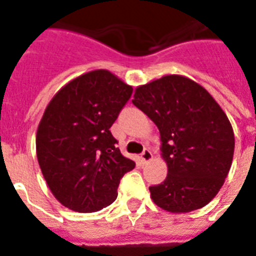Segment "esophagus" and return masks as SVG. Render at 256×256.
Wrapping results in <instances>:
<instances>
[{"label":"esophagus","mask_w":256,"mask_h":256,"mask_svg":"<svg viewBox=\"0 0 256 256\" xmlns=\"http://www.w3.org/2000/svg\"><path fill=\"white\" fill-rule=\"evenodd\" d=\"M152 152L148 150V148H144L140 156V160L142 164H148V160H152Z\"/></svg>","instance_id":"esophagus-1"}]
</instances>
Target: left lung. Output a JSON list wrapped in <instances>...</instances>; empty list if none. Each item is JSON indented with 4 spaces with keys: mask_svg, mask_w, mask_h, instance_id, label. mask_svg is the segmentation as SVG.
I'll return each instance as SVG.
<instances>
[{
    "mask_svg": "<svg viewBox=\"0 0 256 256\" xmlns=\"http://www.w3.org/2000/svg\"><path fill=\"white\" fill-rule=\"evenodd\" d=\"M132 104L156 124L168 176L148 187L170 212L204 207L230 171L235 138L230 120L206 88L183 76H164L136 88Z\"/></svg>",
    "mask_w": 256,
    "mask_h": 256,
    "instance_id": "left-lung-1",
    "label": "left lung"
}]
</instances>
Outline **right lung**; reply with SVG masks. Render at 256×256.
<instances>
[{"label":"right lung","mask_w":256,"mask_h":256,"mask_svg":"<svg viewBox=\"0 0 256 256\" xmlns=\"http://www.w3.org/2000/svg\"><path fill=\"white\" fill-rule=\"evenodd\" d=\"M132 88L108 70H92L53 96L38 124L37 160L64 206L94 212L116 199L120 178L136 168L120 154L110 128Z\"/></svg>","instance_id":"obj_1"}]
</instances>
